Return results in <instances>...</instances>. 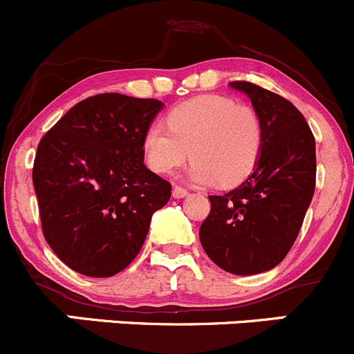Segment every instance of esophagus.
Instances as JSON below:
<instances>
[{
  "mask_svg": "<svg viewBox=\"0 0 354 354\" xmlns=\"http://www.w3.org/2000/svg\"><path fill=\"white\" fill-rule=\"evenodd\" d=\"M188 195V190L183 187H174L173 188V197L174 198H185Z\"/></svg>",
  "mask_w": 354,
  "mask_h": 354,
  "instance_id": "1",
  "label": "esophagus"
}]
</instances>
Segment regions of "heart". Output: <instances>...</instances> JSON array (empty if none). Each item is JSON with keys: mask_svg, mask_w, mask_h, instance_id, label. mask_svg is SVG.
<instances>
[{"mask_svg": "<svg viewBox=\"0 0 354 354\" xmlns=\"http://www.w3.org/2000/svg\"><path fill=\"white\" fill-rule=\"evenodd\" d=\"M167 128L154 123L144 131L147 166L169 174L194 157L188 176L198 183L236 187L248 178L262 151V123L252 108L224 95L190 99L166 116Z\"/></svg>", "mask_w": 354, "mask_h": 354, "instance_id": "1", "label": "heart"}]
</instances>
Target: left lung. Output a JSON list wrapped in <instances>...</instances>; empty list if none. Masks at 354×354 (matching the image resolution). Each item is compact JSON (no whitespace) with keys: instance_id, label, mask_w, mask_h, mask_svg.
Masks as SVG:
<instances>
[{"instance_id":"obj_1","label":"left lung","mask_w":354,"mask_h":354,"mask_svg":"<svg viewBox=\"0 0 354 354\" xmlns=\"http://www.w3.org/2000/svg\"><path fill=\"white\" fill-rule=\"evenodd\" d=\"M262 123V151L248 178L224 195H210L200 243L216 266L236 276L274 269L295 243L315 192V138L288 99L231 82Z\"/></svg>"}]
</instances>
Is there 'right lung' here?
<instances>
[{"instance_id":"right-lung-1","label":"right lung","mask_w":354,"mask_h":354,"mask_svg":"<svg viewBox=\"0 0 354 354\" xmlns=\"http://www.w3.org/2000/svg\"><path fill=\"white\" fill-rule=\"evenodd\" d=\"M164 104L99 94L78 102L39 142L32 181L42 233L75 272L111 277L140 252L171 185L144 164L142 137Z\"/></svg>"}]
</instances>
